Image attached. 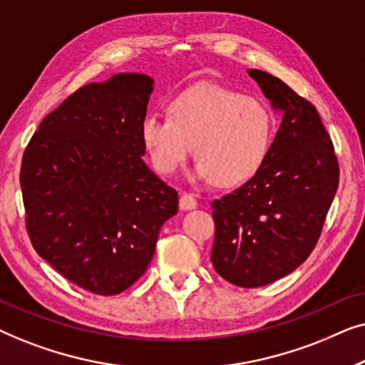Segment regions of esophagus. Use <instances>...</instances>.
I'll use <instances>...</instances> for the list:
<instances>
[{
    "label": "esophagus",
    "mask_w": 365,
    "mask_h": 365,
    "mask_svg": "<svg viewBox=\"0 0 365 365\" xmlns=\"http://www.w3.org/2000/svg\"><path fill=\"white\" fill-rule=\"evenodd\" d=\"M196 206H197V201H196V197L192 196V194H187V192L181 194V197H179V209H181V211L196 209Z\"/></svg>",
    "instance_id": "esophagus-1"
}]
</instances>
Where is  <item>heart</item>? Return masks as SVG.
I'll use <instances>...</instances> for the list:
<instances>
[{
    "mask_svg": "<svg viewBox=\"0 0 365 365\" xmlns=\"http://www.w3.org/2000/svg\"><path fill=\"white\" fill-rule=\"evenodd\" d=\"M169 119L148 116L141 139L154 169L174 176L192 154L194 181L222 187L247 182L266 164L274 141V116L261 99L234 89L201 84L168 104Z\"/></svg>",
    "mask_w": 365,
    "mask_h": 365,
    "instance_id": "b5f03b06",
    "label": "heart"
}]
</instances>
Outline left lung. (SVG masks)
Returning a JSON list of instances; mask_svg holds the SVG:
<instances>
[{"instance_id":"1","label":"left lung","mask_w":365,"mask_h":365,"mask_svg":"<svg viewBox=\"0 0 365 365\" xmlns=\"http://www.w3.org/2000/svg\"><path fill=\"white\" fill-rule=\"evenodd\" d=\"M281 126L269 158L252 179L212 201L211 261L239 287H261L309 257L339 186V164L317 109L272 74L247 69Z\"/></svg>"}]
</instances>
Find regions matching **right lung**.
Listing matches in <instances>:
<instances>
[{"label": "right lung", "instance_id": "obj_1", "mask_svg": "<svg viewBox=\"0 0 365 365\" xmlns=\"http://www.w3.org/2000/svg\"><path fill=\"white\" fill-rule=\"evenodd\" d=\"M154 79L119 73L89 83L39 124L23 154L26 229L34 251L99 296L146 272L178 192L143 156L141 123Z\"/></svg>", "mask_w": 365, "mask_h": 365}]
</instances>
